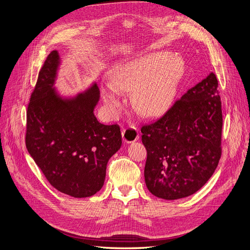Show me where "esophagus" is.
Instances as JSON below:
<instances>
[{"label": "esophagus", "mask_w": 250, "mask_h": 250, "mask_svg": "<svg viewBox=\"0 0 250 250\" xmlns=\"http://www.w3.org/2000/svg\"><path fill=\"white\" fill-rule=\"evenodd\" d=\"M122 138H123V141L127 144L134 143L140 138L139 129L134 126H129L127 128H124V129L122 130Z\"/></svg>", "instance_id": "obj_1"}]
</instances>
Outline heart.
Masks as SVG:
<instances>
[{"mask_svg": "<svg viewBox=\"0 0 250 250\" xmlns=\"http://www.w3.org/2000/svg\"><path fill=\"white\" fill-rule=\"evenodd\" d=\"M185 64L178 56L167 52L147 54L117 65L110 83L101 87L105 106L116 115L122 94L131 93L135 109L143 116L157 117L167 111L175 99Z\"/></svg>", "mask_w": 250, "mask_h": 250, "instance_id": "b5f03b06", "label": "heart"}]
</instances>
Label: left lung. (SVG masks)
I'll return each mask as SVG.
<instances>
[{"mask_svg": "<svg viewBox=\"0 0 250 250\" xmlns=\"http://www.w3.org/2000/svg\"><path fill=\"white\" fill-rule=\"evenodd\" d=\"M214 73L174 103L155 123L142 127L147 150L145 183L158 198L193 195L213 175L221 157L222 109Z\"/></svg>", "mask_w": 250, "mask_h": 250, "instance_id": "8db88e82", "label": "left lung"}]
</instances>
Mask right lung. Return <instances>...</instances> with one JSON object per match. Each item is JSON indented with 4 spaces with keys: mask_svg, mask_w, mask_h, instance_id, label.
<instances>
[{
    "mask_svg": "<svg viewBox=\"0 0 250 250\" xmlns=\"http://www.w3.org/2000/svg\"><path fill=\"white\" fill-rule=\"evenodd\" d=\"M60 63L58 52L52 51L40 71L27 111L26 146L56 190L84 198L101 190L122 135L118 125L97 120L100 90L96 83L71 97L57 92Z\"/></svg>",
    "mask_w": 250,
    "mask_h": 250,
    "instance_id": "obj_1",
    "label": "right lung"
}]
</instances>
